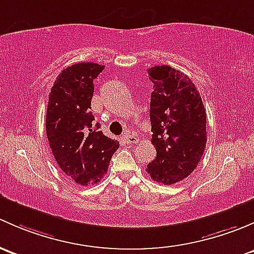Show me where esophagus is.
Returning a JSON list of instances; mask_svg holds the SVG:
<instances>
[{
	"label": "esophagus",
	"mask_w": 254,
	"mask_h": 254,
	"mask_svg": "<svg viewBox=\"0 0 254 254\" xmlns=\"http://www.w3.org/2000/svg\"><path fill=\"white\" fill-rule=\"evenodd\" d=\"M124 139L127 144H132V143H137L138 142V138L137 135H134L133 133H130L129 130H127L126 134L124 135Z\"/></svg>",
	"instance_id": "1"
}]
</instances>
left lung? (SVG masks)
Masks as SVG:
<instances>
[{
  "instance_id": "1",
  "label": "left lung",
  "mask_w": 254,
  "mask_h": 254,
  "mask_svg": "<svg viewBox=\"0 0 254 254\" xmlns=\"http://www.w3.org/2000/svg\"><path fill=\"white\" fill-rule=\"evenodd\" d=\"M151 144L156 156L146 171L164 185L182 181L200 161L206 143V112L192 80L170 66L148 69Z\"/></svg>"
}]
</instances>
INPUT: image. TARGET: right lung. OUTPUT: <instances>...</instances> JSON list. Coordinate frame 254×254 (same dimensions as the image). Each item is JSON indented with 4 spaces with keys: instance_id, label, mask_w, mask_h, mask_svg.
Listing matches in <instances>:
<instances>
[{
    "instance_id": "add662e5",
    "label": "right lung",
    "mask_w": 254,
    "mask_h": 254,
    "mask_svg": "<svg viewBox=\"0 0 254 254\" xmlns=\"http://www.w3.org/2000/svg\"><path fill=\"white\" fill-rule=\"evenodd\" d=\"M104 66L82 62L60 73L51 88L46 111V135L62 171L75 184H98L108 171L119 142L94 127V79Z\"/></svg>"
}]
</instances>
